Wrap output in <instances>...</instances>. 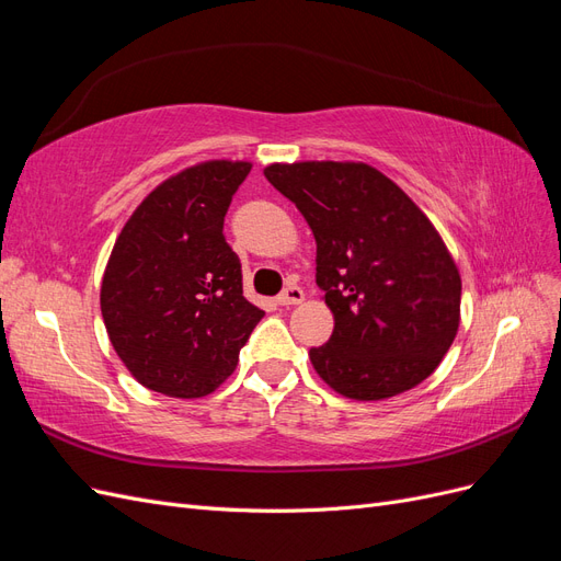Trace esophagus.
<instances>
[{
    "instance_id": "obj_1",
    "label": "esophagus",
    "mask_w": 561,
    "mask_h": 561,
    "mask_svg": "<svg viewBox=\"0 0 561 561\" xmlns=\"http://www.w3.org/2000/svg\"><path fill=\"white\" fill-rule=\"evenodd\" d=\"M276 301L280 304V307H293V304H301L304 301V290L297 285H287L285 290L276 297Z\"/></svg>"
}]
</instances>
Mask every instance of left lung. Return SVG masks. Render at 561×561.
Instances as JSON below:
<instances>
[{
    "instance_id": "obj_1",
    "label": "left lung",
    "mask_w": 561,
    "mask_h": 561,
    "mask_svg": "<svg viewBox=\"0 0 561 561\" xmlns=\"http://www.w3.org/2000/svg\"><path fill=\"white\" fill-rule=\"evenodd\" d=\"M316 239V283L334 330L309 351L318 377L351 400H383L428 379L461 320V276L431 219L377 168L271 163Z\"/></svg>"
}]
</instances>
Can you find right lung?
I'll return each instance as SVG.
<instances>
[{
    "instance_id": "1",
    "label": "right lung",
    "mask_w": 561,
    "mask_h": 561,
    "mask_svg": "<svg viewBox=\"0 0 561 561\" xmlns=\"http://www.w3.org/2000/svg\"><path fill=\"white\" fill-rule=\"evenodd\" d=\"M248 161H206L168 178L126 222L100 287L110 342L145 388L203 398L239 363L264 311L243 297L225 239Z\"/></svg>"
}]
</instances>
